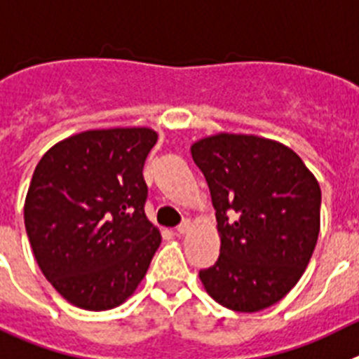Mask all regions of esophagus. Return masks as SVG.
Segmentation results:
<instances>
[{
  "label": "esophagus",
  "instance_id": "1",
  "mask_svg": "<svg viewBox=\"0 0 359 359\" xmlns=\"http://www.w3.org/2000/svg\"><path fill=\"white\" fill-rule=\"evenodd\" d=\"M189 229H191V224H189V220H184L182 224H179V226H177V231H179L180 235H184V233H188Z\"/></svg>",
  "mask_w": 359,
  "mask_h": 359
}]
</instances>
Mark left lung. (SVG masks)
I'll return each instance as SVG.
<instances>
[{
    "label": "left lung",
    "instance_id": "left-lung-1",
    "mask_svg": "<svg viewBox=\"0 0 359 359\" xmlns=\"http://www.w3.org/2000/svg\"><path fill=\"white\" fill-rule=\"evenodd\" d=\"M210 186L220 255L198 273L205 292L236 313H258L294 287L316 248L322 191L289 146L244 133L191 144Z\"/></svg>",
    "mask_w": 359,
    "mask_h": 359
}]
</instances>
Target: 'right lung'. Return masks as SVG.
<instances>
[{
  "mask_svg": "<svg viewBox=\"0 0 359 359\" xmlns=\"http://www.w3.org/2000/svg\"><path fill=\"white\" fill-rule=\"evenodd\" d=\"M157 139L144 126L86 130L37 162L25 198L27 235L45 278L79 309L124 304L161 245L142 179Z\"/></svg>",
  "mask_w": 359,
  "mask_h": 359,
  "instance_id": "obj_1",
  "label": "right lung"
}]
</instances>
